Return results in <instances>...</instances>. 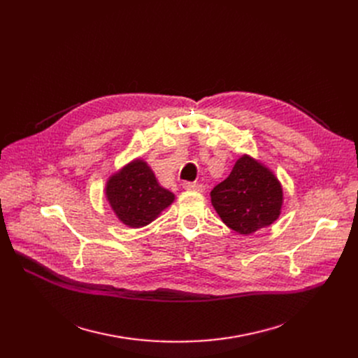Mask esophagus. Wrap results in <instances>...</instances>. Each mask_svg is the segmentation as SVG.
Returning a JSON list of instances; mask_svg holds the SVG:
<instances>
[{"instance_id":"34e87169","label":"esophagus","mask_w":358,"mask_h":358,"mask_svg":"<svg viewBox=\"0 0 358 358\" xmlns=\"http://www.w3.org/2000/svg\"><path fill=\"white\" fill-rule=\"evenodd\" d=\"M184 189L192 192H203L204 185L200 182H184Z\"/></svg>"}]
</instances>
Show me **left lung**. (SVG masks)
<instances>
[{"instance_id": "left-lung-1", "label": "left lung", "mask_w": 358, "mask_h": 358, "mask_svg": "<svg viewBox=\"0 0 358 358\" xmlns=\"http://www.w3.org/2000/svg\"><path fill=\"white\" fill-rule=\"evenodd\" d=\"M210 197L223 223L241 235L270 227L283 204L277 177L248 155L236 161L229 177L215 187Z\"/></svg>"}]
</instances>
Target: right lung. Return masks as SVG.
Segmentation results:
<instances>
[{"instance_id":"obj_1","label":"right lung","mask_w":358,"mask_h":358,"mask_svg":"<svg viewBox=\"0 0 358 358\" xmlns=\"http://www.w3.org/2000/svg\"><path fill=\"white\" fill-rule=\"evenodd\" d=\"M107 200L116 216L130 228H142L174 201V194L157 181L152 169L142 159L126 165L110 177Z\"/></svg>"}]
</instances>
